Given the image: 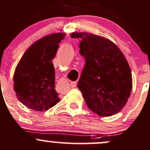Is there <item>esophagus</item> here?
<instances>
[{
	"instance_id": "esophagus-1",
	"label": "esophagus",
	"mask_w": 150,
	"mask_h": 150,
	"mask_svg": "<svg viewBox=\"0 0 150 150\" xmlns=\"http://www.w3.org/2000/svg\"><path fill=\"white\" fill-rule=\"evenodd\" d=\"M70 85L72 88H74L76 87V81H71V82L70 83Z\"/></svg>"
}]
</instances>
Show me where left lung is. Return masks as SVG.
Instances as JSON below:
<instances>
[{"label": "left lung", "instance_id": "obj_1", "mask_svg": "<svg viewBox=\"0 0 150 150\" xmlns=\"http://www.w3.org/2000/svg\"><path fill=\"white\" fill-rule=\"evenodd\" d=\"M80 38L79 52L85 65L78 81L86 105L100 116L118 113L132 89V76L126 58L112 41L86 32H73Z\"/></svg>", "mask_w": 150, "mask_h": 150}]
</instances>
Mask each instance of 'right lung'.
Segmentation results:
<instances>
[{
	"label": "right lung",
	"mask_w": 150,
	"mask_h": 150,
	"mask_svg": "<svg viewBox=\"0 0 150 150\" xmlns=\"http://www.w3.org/2000/svg\"><path fill=\"white\" fill-rule=\"evenodd\" d=\"M65 36L61 32L37 40L26 50L15 69L13 89L18 100L29 108L47 110L60 101L52 61Z\"/></svg>",
	"instance_id": "obj_1"
}]
</instances>
